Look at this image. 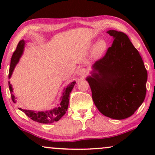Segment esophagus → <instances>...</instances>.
<instances>
[{
    "label": "esophagus",
    "instance_id": "esophagus-1",
    "mask_svg": "<svg viewBox=\"0 0 155 155\" xmlns=\"http://www.w3.org/2000/svg\"><path fill=\"white\" fill-rule=\"evenodd\" d=\"M87 74V70L84 68H80L78 71V75H79L80 77H84Z\"/></svg>",
    "mask_w": 155,
    "mask_h": 155
}]
</instances>
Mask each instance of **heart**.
Returning a JSON list of instances; mask_svg holds the SVG:
<instances>
[{"label": "heart", "instance_id": "b5f03b06", "mask_svg": "<svg viewBox=\"0 0 155 155\" xmlns=\"http://www.w3.org/2000/svg\"><path fill=\"white\" fill-rule=\"evenodd\" d=\"M107 48V42L104 39L99 40L94 46V49H93V56L96 57V58L101 56L106 52Z\"/></svg>", "mask_w": 155, "mask_h": 155}]
</instances>
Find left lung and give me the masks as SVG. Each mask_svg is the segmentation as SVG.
I'll return each mask as SVG.
<instances>
[{"instance_id":"obj_1","label":"left lung","mask_w":155,"mask_h":155,"mask_svg":"<svg viewBox=\"0 0 155 155\" xmlns=\"http://www.w3.org/2000/svg\"><path fill=\"white\" fill-rule=\"evenodd\" d=\"M114 41L87 78L95 106L103 115L116 120L130 117L146 95L147 73L138 51L126 34L107 31Z\"/></svg>"}]
</instances>
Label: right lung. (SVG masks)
<instances>
[{
    "label": "right lung",
    "mask_w": 155,
    "mask_h": 155,
    "mask_svg": "<svg viewBox=\"0 0 155 155\" xmlns=\"http://www.w3.org/2000/svg\"><path fill=\"white\" fill-rule=\"evenodd\" d=\"M25 46V41L21 40L19 42L18 46H17L16 50L12 54L11 58V61H10V67L9 71V78L11 77L12 72L15 67L17 63H18L19 59L22 56L23 50H24ZM75 84V82H71L67 88L65 90V92L63 93V96L61 97L60 105L58 107H56L55 109L50 110V111H34L31 110H26L20 109L21 111L24 112L26 115L30 118L31 120L35 121L41 123V124H52L55 121H58L59 119L66 113V111L68 107L69 104V99H70V94H71L72 90H73L74 85ZM8 85H9V89L10 92V95H11L12 100L14 103H16L15 97L13 94V90H12V85L10 82H8Z\"/></svg>",
    "instance_id": "right-lung-1"
}]
</instances>
